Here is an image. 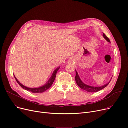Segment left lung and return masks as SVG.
I'll use <instances>...</instances> for the list:
<instances>
[{"label": "left lung", "mask_w": 128, "mask_h": 128, "mask_svg": "<svg viewBox=\"0 0 128 128\" xmlns=\"http://www.w3.org/2000/svg\"><path fill=\"white\" fill-rule=\"evenodd\" d=\"M103 36L105 38V39L106 40V41H107L108 42H110L109 38H108V37L106 36L104 33H103ZM75 71H76V76H75V80L76 82V84L81 89H82V90H84L88 92H98L99 90H102V89L105 88L109 84V83L110 82L111 80H112V78L110 79V81L108 83H107L106 84H105L102 86H98V87L91 86H89V85H87L84 84V83L82 81V80L80 79V76H79L78 74V73L77 72V71L76 70H75Z\"/></svg>", "instance_id": "8db88e82"}]
</instances>
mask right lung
<instances>
[{
	"label": "right lung",
	"instance_id": "1",
	"mask_svg": "<svg viewBox=\"0 0 128 128\" xmlns=\"http://www.w3.org/2000/svg\"><path fill=\"white\" fill-rule=\"evenodd\" d=\"M60 68V67L58 68H56L54 70L51 77L50 78V79L48 80L47 82L46 83L45 85L42 86H41L40 87H38V88H29V87H27L24 86V85L21 84V83L18 81V80L16 79V78L15 77V76L14 75V77L15 78V79H16V82L18 83V84L22 88H23L24 89V90H26L28 91H30V92H33V93H41V92H45L47 90H48V89L52 86V84H53L54 80H55V77H56L57 72L59 70Z\"/></svg>",
	"mask_w": 128,
	"mask_h": 128
}]
</instances>
